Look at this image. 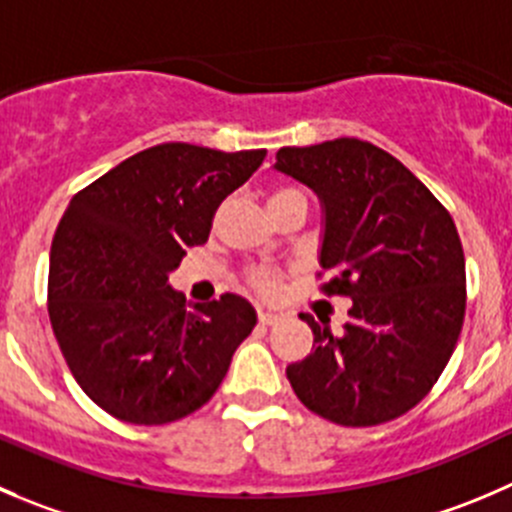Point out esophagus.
Wrapping results in <instances>:
<instances>
[{
  "instance_id": "esophagus-1",
  "label": "esophagus",
  "mask_w": 512,
  "mask_h": 512,
  "mask_svg": "<svg viewBox=\"0 0 512 512\" xmlns=\"http://www.w3.org/2000/svg\"><path fill=\"white\" fill-rule=\"evenodd\" d=\"M257 320H260L262 325H275V322L280 320V315H277V312H272V310H260V312H257Z\"/></svg>"
}]
</instances>
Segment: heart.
Listing matches in <instances>:
<instances>
[{
    "mask_svg": "<svg viewBox=\"0 0 512 512\" xmlns=\"http://www.w3.org/2000/svg\"><path fill=\"white\" fill-rule=\"evenodd\" d=\"M290 195H302L300 190H292V187H277L275 192H272L270 202L275 200H282V197H290ZM282 272L275 270V267H252L250 272H247V280H250V285L255 287L260 295H277L282 287Z\"/></svg>",
    "mask_w": 512,
    "mask_h": 512,
    "instance_id": "heart-1",
    "label": "heart"
}]
</instances>
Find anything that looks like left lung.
Masks as SVG:
<instances>
[{
    "label": "left lung",
    "instance_id": "8db88e82",
    "mask_svg": "<svg viewBox=\"0 0 512 512\" xmlns=\"http://www.w3.org/2000/svg\"><path fill=\"white\" fill-rule=\"evenodd\" d=\"M275 170L325 207L320 290L350 297L342 335L315 342L287 380L307 410L370 428L413 410L448 365L465 320V255L450 212L390 152L355 137L282 147ZM322 275V272H320Z\"/></svg>",
    "mask_w": 512,
    "mask_h": 512
}]
</instances>
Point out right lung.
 <instances>
[{
  "label": "right lung",
  "mask_w": 512,
  "mask_h": 512,
  "mask_svg": "<svg viewBox=\"0 0 512 512\" xmlns=\"http://www.w3.org/2000/svg\"><path fill=\"white\" fill-rule=\"evenodd\" d=\"M265 155L165 142L119 162L64 210L49 255V322L79 388L112 418L175 423L225 380L255 310L232 292L187 310L167 280Z\"/></svg>",
  "instance_id": "add662e5"
}]
</instances>
